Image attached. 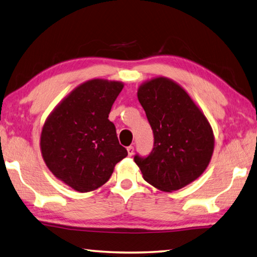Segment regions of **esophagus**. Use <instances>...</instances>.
Returning a JSON list of instances; mask_svg holds the SVG:
<instances>
[{
  "instance_id": "obj_1",
  "label": "esophagus",
  "mask_w": 257,
  "mask_h": 257,
  "mask_svg": "<svg viewBox=\"0 0 257 257\" xmlns=\"http://www.w3.org/2000/svg\"><path fill=\"white\" fill-rule=\"evenodd\" d=\"M127 150V154H128V156H132L133 155V153H134V146H128V148L126 149Z\"/></svg>"
}]
</instances>
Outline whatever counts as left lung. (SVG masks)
<instances>
[{"mask_svg":"<svg viewBox=\"0 0 257 257\" xmlns=\"http://www.w3.org/2000/svg\"><path fill=\"white\" fill-rule=\"evenodd\" d=\"M138 98L154 134L151 154L134 158L143 179L163 192L198 179L214 151L213 130L202 109L180 84L164 76L141 84Z\"/></svg>","mask_w":257,"mask_h":257,"instance_id":"left-lung-1","label":"left lung"}]
</instances>
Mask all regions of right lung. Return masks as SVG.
Here are the masks:
<instances>
[{"label": "right lung", "instance_id": "obj_1", "mask_svg": "<svg viewBox=\"0 0 257 257\" xmlns=\"http://www.w3.org/2000/svg\"><path fill=\"white\" fill-rule=\"evenodd\" d=\"M124 84L93 78L54 107L42 127L40 148L46 166L73 190H97L127 156L108 114Z\"/></svg>", "mask_w": 257, "mask_h": 257}]
</instances>
